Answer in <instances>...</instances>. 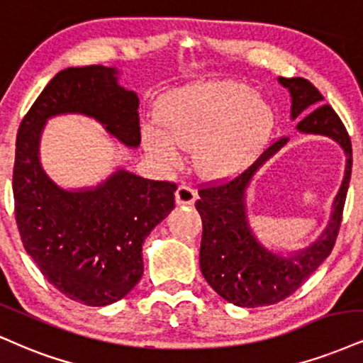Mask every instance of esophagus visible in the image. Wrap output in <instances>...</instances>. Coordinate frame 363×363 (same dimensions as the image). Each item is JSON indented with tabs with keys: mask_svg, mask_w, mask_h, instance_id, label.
<instances>
[{
	"mask_svg": "<svg viewBox=\"0 0 363 363\" xmlns=\"http://www.w3.org/2000/svg\"><path fill=\"white\" fill-rule=\"evenodd\" d=\"M196 198H198V194H196V191L191 186L181 184L177 187V191H176V203L177 204H193Z\"/></svg>",
	"mask_w": 363,
	"mask_h": 363,
	"instance_id": "obj_1",
	"label": "esophagus"
}]
</instances>
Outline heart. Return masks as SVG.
Segmentation results:
<instances>
[{"label": "heart", "instance_id": "b5f03b06", "mask_svg": "<svg viewBox=\"0 0 363 363\" xmlns=\"http://www.w3.org/2000/svg\"><path fill=\"white\" fill-rule=\"evenodd\" d=\"M162 126L145 130V143L164 162L176 164L177 147H196L208 176H231L255 159L267 142L274 115L264 99L237 82H206L170 94Z\"/></svg>", "mask_w": 363, "mask_h": 363}]
</instances>
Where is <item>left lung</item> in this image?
Returning a JSON list of instances; mask_svg holds the SVG:
<instances>
[{"mask_svg": "<svg viewBox=\"0 0 363 363\" xmlns=\"http://www.w3.org/2000/svg\"><path fill=\"white\" fill-rule=\"evenodd\" d=\"M292 98V120L301 118L303 133L326 135L342 145L347 155L345 177L333 203L331 220L323 235L306 250L282 257L260 245L247 220L245 189L253 174L287 138L272 143L255 164L231 181L206 184L199 189L196 209L203 220L199 265L209 286L221 298L242 308L276 304L294 294L333 250L352 176V142L347 128L323 96L303 77H279Z\"/></svg>", "mask_w": 363, "mask_h": 363, "instance_id": "8db88e82", "label": "left lung"}]
</instances>
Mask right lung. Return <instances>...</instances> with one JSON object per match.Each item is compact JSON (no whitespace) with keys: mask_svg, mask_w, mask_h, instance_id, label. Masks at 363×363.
<instances>
[{"mask_svg":"<svg viewBox=\"0 0 363 363\" xmlns=\"http://www.w3.org/2000/svg\"><path fill=\"white\" fill-rule=\"evenodd\" d=\"M115 67L84 65L55 74L21 120L13 198L25 250L52 286L87 306L125 298L143 274L142 243L174 209L176 182L118 169L94 189L65 191L38 160L50 116L96 118L126 147L140 145L138 96L118 84Z\"/></svg>","mask_w":363,"mask_h":363,"instance_id":"add662e5","label":"right lung"}]
</instances>
